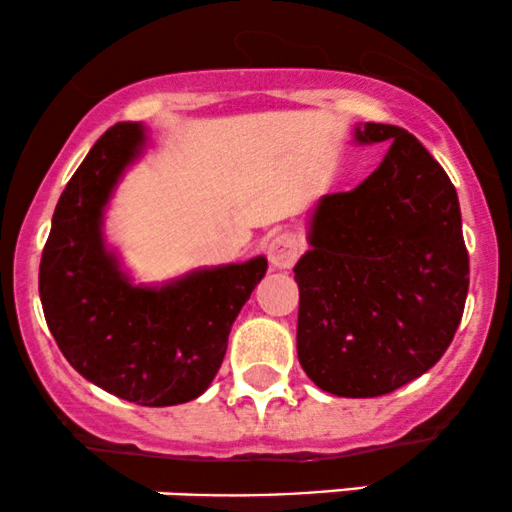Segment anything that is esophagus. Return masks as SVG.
<instances>
[{
	"mask_svg": "<svg viewBox=\"0 0 512 512\" xmlns=\"http://www.w3.org/2000/svg\"><path fill=\"white\" fill-rule=\"evenodd\" d=\"M267 257L274 269H289L301 257V243L293 236H286V233L284 236H276L269 240Z\"/></svg>",
	"mask_w": 512,
	"mask_h": 512,
	"instance_id": "34e87169",
	"label": "esophagus"
}]
</instances>
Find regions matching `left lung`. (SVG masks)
Listing matches in <instances>:
<instances>
[{"mask_svg":"<svg viewBox=\"0 0 512 512\" xmlns=\"http://www.w3.org/2000/svg\"><path fill=\"white\" fill-rule=\"evenodd\" d=\"M387 144L349 192L320 197L298 260L296 349L308 378L337 397H380L445 354L462 320L469 255L457 192L407 129L354 127Z\"/></svg>","mask_w":512,"mask_h":512,"instance_id":"left-lung-1","label":"left lung"}]
</instances>
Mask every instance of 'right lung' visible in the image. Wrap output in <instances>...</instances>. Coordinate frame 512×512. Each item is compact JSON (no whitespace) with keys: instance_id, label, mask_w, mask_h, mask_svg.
Wrapping results in <instances>:
<instances>
[{"instance_id":"right-lung-1","label":"right lung","mask_w":512,"mask_h":512,"mask_svg":"<svg viewBox=\"0 0 512 512\" xmlns=\"http://www.w3.org/2000/svg\"><path fill=\"white\" fill-rule=\"evenodd\" d=\"M144 149L139 122H120L93 144L57 202L38 286L52 337L76 373L127 402L173 407L197 399L219 373L233 322L267 260L134 284L105 243L103 219Z\"/></svg>"}]
</instances>
